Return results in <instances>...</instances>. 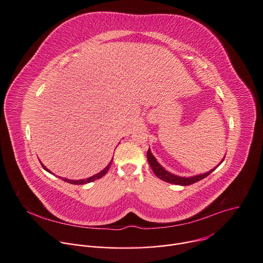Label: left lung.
Here are the masks:
<instances>
[{"instance_id":"obj_1","label":"left lung","mask_w":263,"mask_h":263,"mask_svg":"<svg viewBox=\"0 0 263 263\" xmlns=\"http://www.w3.org/2000/svg\"><path fill=\"white\" fill-rule=\"evenodd\" d=\"M146 157H147V161H148V163H149V165H151V167H152V170H153V172L155 173V175L158 177V178H160V179H162V180H164V181H166V182H168V183H174V184H179V186H189V184H192V183H194V182H196V181H198V180H200V179H203V178H205V177H207L210 173H212L215 168H217L222 162H223V160H224V158L222 159V161L215 166V167H213L212 170H210L209 172H206V173H204V174H199V175H195V176H191V177H181V176H177V175H174V174H172V173H170V172H167L166 170H164L160 164H159V162L156 160V158L154 157V155L153 154L151 153V149L148 148V151H147V153H146Z\"/></svg>"}]
</instances>
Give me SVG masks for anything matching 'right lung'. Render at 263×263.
<instances>
[{
	"label": "right lung",
	"instance_id": "obj_1",
	"mask_svg": "<svg viewBox=\"0 0 263 263\" xmlns=\"http://www.w3.org/2000/svg\"><path fill=\"white\" fill-rule=\"evenodd\" d=\"M111 162H112V160H111L109 163H108V165L103 170V171H101L100 173H98V174H96V175H93V176H91V177H89V178H86V179H80V180H73V179L63 178V180L67 181V182H69V183H72V184H84V183H87V182L95 181V180H97V179H99V178L103 177V176L108 172V170H109V167H110V165H111ZM41 165H42V167L45 170V171H48L49 173H51V172H50V170L46 168L42 163H41ZM59 178H60V177H59Z\"/></svg>",
	"mask_w": 263,
	"mask_h": 263
}]
</instances>
